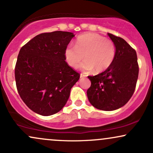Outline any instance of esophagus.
<instances>
[{"mask_svg": "<svg viewBox=\"0 0 153 153\" xmlns=\"http://www.w3.org/2000/svg\"><path fill=\"white\" fill-rule=\"evenodd\" d=\"M84 77H85V75H84V74H82V73H80V78H84Z\"/></svg>", "mask_w": 153, "mask_h": 153, "instance_id": "34e87169", "label": "esophagus"}]
</instances>
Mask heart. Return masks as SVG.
Segmentation results:
<instances>
[{
  "instance_id": "heart-1",
  "label": "heart",
  "mask_w": 153,
  "mask_h": 153,
  "mask_svg": "<svg viewBox=\"0 0 153 153\" xmlns=\"http://www.w3.org/2000/svg\"><path fill=\"white\" fill-rule=\"evenodd\" d=\"M115 45L111 40L95 33H87L78 36L75 46H68L65 50V58L70 66L82 71L100 73L108 69L115 57Z\"/></svg>"
}]
</instances>
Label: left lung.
<instances>
[{
  "label": "left lung",
  "mask_w": 153,
  "mask_h": 153,
  "mask_svg": "<svg viewBox=\"0 0 153 153\" xmlns=\"http://www.w3.org/2000/svg\"><path fill=\"white\" fill-rule=\"evenodd\" d=\"M115 45L114 62L108 69L94 76L87 91L91 104L103 111H114L127 103L134 94L139 66L136 51L124 39L108 33Z\"/></svg>",
  "instance_id": "8db88e82"
}]
</instances>
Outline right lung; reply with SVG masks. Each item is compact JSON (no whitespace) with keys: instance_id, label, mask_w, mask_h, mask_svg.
<instances>
[{"instance_id":"add662e5","label":"right lung","mask_w":153,"mask_h":153,"mask_svg":"<svg viewBox=\"0 0 153 153\" xmlns=\"http://www.w3.org/2000/svg\"><path fill=\"white\" fill-rule=\"evenodd\" d=\"M74 36L68 31L43 33L21 48L15 68L17 90L26 106L38 114L59 112L80 78L64 54Z\"/></svg>"}]
</instances>
